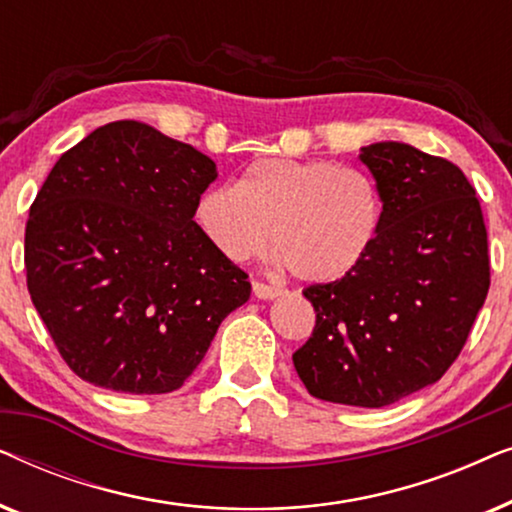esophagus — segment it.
<instances>
[{
	"label": "esophagus",
	"mask_w": 512,
	"mask_h": 512,
	"mask_svg": "<svg viewBox=\"0 0 512 512\" xmlns=\"http://www.w3.org/2000/svg\"><path fill=\"white\" fill-rule=\"evenodd\" d=\"M254 296L258 300H275V298L282 296V291L275 289V286L263 284V282H254Z\"/></svg>",
	"instance_id": "obj_1"
}]
</instances>
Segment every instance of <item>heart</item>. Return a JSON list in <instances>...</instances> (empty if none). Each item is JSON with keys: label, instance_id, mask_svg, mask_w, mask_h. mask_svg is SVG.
Segmentation results:
<instances>
[{"label": "heart", "instance_id": "1", "mask_svg": "<svg viewBox=\"0 0 512 512\" xmlns=\"http://www.w3.org/2000/svg\"><path fill=\"white\" fill-rule=\"evenodd\" d=\"M377 181L333 160L265 158L237 186H216L198 200L195 219L230 261L263 254L310 284H328L359 268L382 226Z\"/></svg>", "mask_w": 512, "mask_h": 512}]
</instances>
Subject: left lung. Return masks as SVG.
I'll return each mask as SVG.
<instances>
[{
	"label": "left lung",
	"mask_w": 512,
	"mask_h": 512,
	"mask_svg": "<svg viewBox=\"0 0 512 512\" xmlns=\"http://www.w3.org/2000/svg\"><path fill=\"white\" fill-rule=\"evenodd\" d=\"M359 158L382 193L380 233L354 272L303 291L317 324L293 366L314 398L384 408L459 356L489 291L487 230L450 160L403 142L363 146Z\"/></svg>",
	"instance_id": "1"
}]
</instances>
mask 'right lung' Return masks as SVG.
<instances>
[{
    "label": "right lung",
    "instance_id": "add662e5",
    "mask_svg": "<svg viewBox=\"0 0 512 512\" xmlns=\"http://www.w3.org/2000/svg\"><path fill=\"white\" fill-rule=\"evenodd\" d=\"M216 177L212 158L139 121L102 125L55 163L25 228L27 291L81 380L179 389L249 300L247 272L193 221Z\"/></svg>",
    "mask_w": 512,
    "mask_h": 512
}]
</instances>
